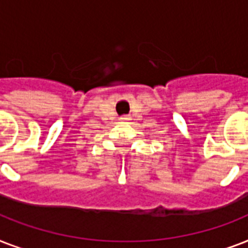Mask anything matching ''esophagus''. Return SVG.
I'll list each match as a JSON object with an SVG mask.
<instances>
[{"label": "esophagus", "instance_id": "1", "mask_svg": "<svg viewBox=\"0 0 248 248\" xmlns=\"http://www.w3.org/2000/svg\"><path fill=\"white\" fill-rule=\"evenodd\" d=\"M121 120H122V121H127V120H130V117L124 116V117H122V118H121Z\"/></svg>", "mask_w": 248, "mask_h": 248}]
</instances>
